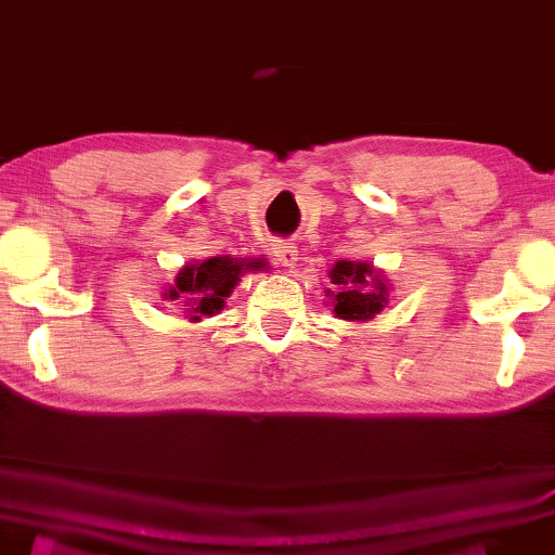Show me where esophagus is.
<instances>
[{"label":"esophagus","mask_w":555,"mask_h":555,"mask_svg":"<svg viewBox=\"0 0 555 555\" xmlns=\"http://www.w3.org/2000/svg\"><path fill=\"white\" fill-rule=\"evenodd\" d=\"M271 249H274V256L276 261H281V267H296V261H299V249H296V244L286 242V238H279Z\"/></svg>","instance_id":"obj_1"}]
</instances>
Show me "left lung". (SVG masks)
<instances>
[{
    "label": "left lung",
    "instance_id": "8db88e82",
    "mask_svg": "<svg viewBox=\"0 0 555 555\" xmlns=\"http://www.w3.org/2000/svg\"><path fill=\"white\" fill-rule=\"evenodd\" d=\"M374 278L375 286L369 287L367 281ZM331 284L336 286L334 313L346 321H366L376 317L386 304V284L376 276L369 263L361 261H336L331 269Z\"/></svg>",
    "mask_w": 555,
    "mask_h": 555
}]
</instances>
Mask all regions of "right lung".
<instances>
[{"label":"right lung","mask_w":555,"mask_h":555,"mask_svg":"<svg viewBox=\"0 0 555 555\" xmlns=\"http://www.w3.org/2000/svg\"><path fill=\"white\" fill-rule=\"evenodd\" d=\"M261 259H231V256H211L202 263H189L179 271L177 284L169 288L171 299H184L186 313L192 321L211 317L224 309V299L236 286L244 271L261 269Z\"/></svg>","instance_id":"right-lung-1"}]
</instances>
